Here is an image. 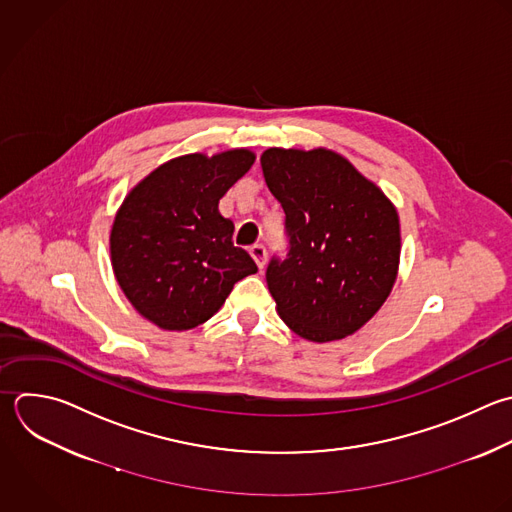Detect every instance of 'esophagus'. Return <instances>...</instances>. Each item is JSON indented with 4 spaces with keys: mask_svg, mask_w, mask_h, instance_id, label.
I'll return each mask as SVG.
<instances>
[{
    "mask_svg": "<svg viewBox=\"0 0 512 512\" xmlns=\"http://www.w3.org/2000/svg\"><path fill=\"white\" fill-rule=\"evenodd\" d=\"M250 256L254 258L256 266L262 270L266 264V248L262 244H254V246H250Z\"/></svg>",
    "mask_w": 512,
    "mask_h": 512,
    "instance_id": "1",
    "label": "esophagus"
}]
</instances>
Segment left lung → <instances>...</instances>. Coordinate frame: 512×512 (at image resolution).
Masks as SVG:
<instances>
[{
	"mask_svg": "<svg viewBox=\"0 0 512 512\" xmlns=\"http://www.w3.org/2000/svg\"><path fill=\"white\" fill-rule=\"evenodd\" d=\"M260 164L290 236L288 258L266 270L278 316L310 342L354 334L380 310L398 276L396 206L328 148H268Z\"/></svg>",
	"mask_w": 512,
	"mask_h": 512,
	"instance_id": "8db88e82",
	"label": "left lung"
}]
</instances>
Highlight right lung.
<instances>
[{
  "mask_svg": "<svg viewBox=\"0 0 512 512\" xmlns=\"http://www.w3.org/2000/svg\"><path fill=\"white\" fill-rule=\"evenodd\" d=\"M256 154L234 148L172 158L124 198L110 232L114 276L140 316L162 330L210 320L234 284L258 268L232 244L222 196L252 168Z\"/></svg>",
  "mask_w": 512,
  "mask_h": 512,
  "instance_id": "obj_1",
  "label": "right lung"
}]
</instances>
